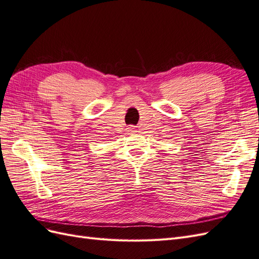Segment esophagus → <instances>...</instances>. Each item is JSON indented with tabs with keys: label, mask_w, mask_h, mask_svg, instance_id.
<instances>
[{
	"label": "esophagus",
	"mask_w": 259,
	"mask_h": 259,
	"mask_svg": "<svg viewBox=\"0 0 259 259\" xmlns=\"http://www.w3.org/2000/svg\"><path fill=\"white\" fill-rule=\"evenodd\" d=\"M134 130H135V128L133 127V126H130V127H128V131H130V132H135Z\"/></svg>",
	"instance_id": "obj_1"
}]
</instances>
